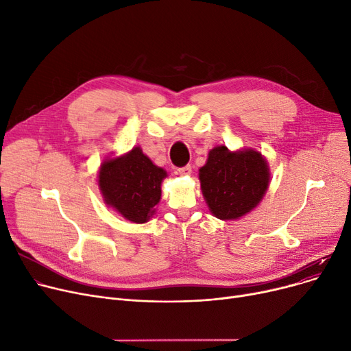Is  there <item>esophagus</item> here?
Masks as SVG:
<instances>
[{
  "label": "esophagus",
  "mask_w": 351,
  "mask_h": 351,
  "mask_svg": "<svg viewBox=\"0 0 351 351\" xmlns=\"http://www.w3.org/2000/svg\"><path fill=\"white\" fill-rule=\"evenodd\" d=\"M178 173H179L180 176H189V175L192 173V166H191V165H186V166H183V168H179V169H178Z\"/></svg>",
  "instance_id": "1"
}]
</instances>
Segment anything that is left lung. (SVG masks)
Segmentation results:
<instances>
[{"instance_id": "1", "label": "left lung", "mask_w": 351, "mask_h": 351, "mask_svg": "<svg viewBox=\"0 0 351 351\" xmlns=\"http://www.w3.org/2000/svg\"><path fill=\"white\" fill-rule=\"evenodd\" d=\"M199 180L210 213L220 220H236L261 204L269 189L270 169L253 147L230 151L219 145L209 151Z\"/></svg>"}]
</instances>
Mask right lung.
Wrapping results in <instances>:
<instances>
[{
    "label": "right lung",
    "instance_id": "add662e5",
    "mask_svg": "<svg viewBox=\"0 0 351 351\" xmlns=\"http://www.w3.org/2000/svg\"><path fill=\"white\" fill-rule=\"evenodd\" d=\"M168 176L139 146L119 156H108L98 171V188L105 205L132 223H145L155 215Z\"/></svg>",
    "mask_w": 351,
    "mask_h": 351
}]
</instances>
